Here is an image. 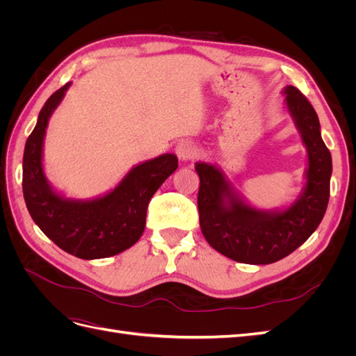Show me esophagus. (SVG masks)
<instances>
[{
    "label": "esophagus",
    "instance_id": "1",
    "mask_svg": "<svg viewBox=\"0 0 356 356\" xmlns=\"http://www.w3.org/2000/svg\"><path fill=\"white\" fill-rule=\"evenodd\" d=\"M177 154L181 161H190L196 157L197 149L196 145L190 141H181L177 145Z\"/></svg>",
    "mask_w": 356,
    "mask_h": 356
}]
</instances>
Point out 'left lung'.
Masks as SVG:
<instances>
[{"mask_svg":"<svg viewBox=\"0 0 356 356\" xmlns=\"http://www.w3.org/2000/svg\"><path fill=\"white\" fill-rule=\"evenodd\" d=\"M282 95L307 152L306 182L293 203L258 209L238 193L217 165L197 161L195 166L200 178L197 207L204 239L215 251L238 263L282 260L310 238L328 207L332 161L322 141L318 114L294 86H286Z\"/></svg>","mask_w":356,"mask_h":356,"instance_id":"8db88e82","label":"left lung"}]
</instances>
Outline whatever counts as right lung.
<instances>
[{"mask_svg": "<svg viewBox=\"0 0 356 356\" xmlns=\"http://www.w3.org/2000/svg\"><path fill=\"white\" fill-rule=\"evenodd\" d=\"M71 81L42 106L24 153V197L32 220L60 250L98 260L134 246L145 229L148 202L178 168L175 154H161L134 166L118 184L92 199H72L53 188L42 166L46 129Z\"/></svg>", "mask_w": 356, "mask_h": 356, "instance_id": "obj_1", "label": "right lung"}]
</instances>
